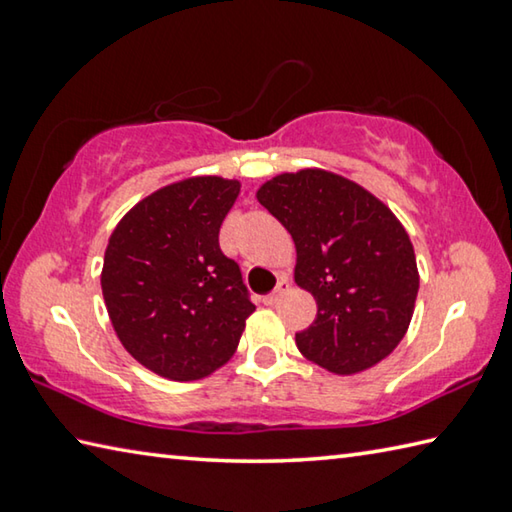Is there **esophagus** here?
Masks as SVG:
<instances>
[{"label":"esophagus","instance_id":"esophagus-1","mask_svg":"<svg viewBox=\"0 0 512 512\" xmlns=\"http://www.w3.org/2000/svg\"><path fill=\"white\" fill-rule=\"evenodd\" d=\"M289 287H291L289 280H280V282H277V287H275V289H273L271 293H268V296L264 298V305H275V302L280 300V298L284 296V293L289 291Z\"/></svg>","mask_w":512,"mask_h":512}]
</instances>
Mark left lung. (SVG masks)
<instances>
[{
    "instance_id": "1",
    "label": "left lung",
    "mask_w": 512,
    "mask_h": 512,
    "mask_svg": "<svg viewBox=\"0 0 512 512\" xmlns=\"http://www.w3.org/2000/svg\"><path fill=\"white\" fill-rule=\"evenodd\" d=\"M257 201L296 244L298 287L318 314L296 334L298 350L336 375H354L391 354L409 329L420 275L395 214L352 180L323 169L280 173Z\"/></svg>"
}]
</instances>
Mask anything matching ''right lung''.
<instances>
[{
    "label": "right lung",
    "instance_id": "add662e5",
    "mask_svg": "<svg viewBox=\"0 0 512 512\" xmlns=\"http://www.w3.org/2000/svg\"><path fill=\"white\" fill-rule=\"evenodd\" d=\"M237 180L196 176L137 203L110 235L101 291L124 348L173 381L212 375L235 354L253 314L219 230Z\"/></svg>",
    "mask_w": 512,
    "mask_h": 512
}]
</instances>
